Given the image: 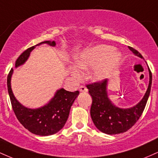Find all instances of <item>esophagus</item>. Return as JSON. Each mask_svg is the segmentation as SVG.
I'll return each mask as SVG.
<instances>
[{
	"label": "esophagus",
	"instance_id": "34e87169",
	"mask_svg": "<svg viewBox=\"0 0 158 158\" xmlns=\"http://www.w3.org/2000/svg\"><path fill=\"white\" fill-rule=\"evenodd\" d=\"M79 91L80 92H87L88 91V89H87V88L84 85H81L80 87H79Z\"/></svg>",
	"mask_w": 158,
	"mask_h": 158
}]
</instances>
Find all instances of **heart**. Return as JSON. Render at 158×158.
Returning a JSON list of instances; mask_svg holds the SVG:
<instances>
[{
    "instance_id": "b5f03b06",
    "label": "heart",
    "mask_w": 158,
    "mask_h": 158,
    "mask_svg": "<svg viewBox=\"0 0 158 158\" xmlns=\"http://www.w3.org/2000/svg\"><path fill=\"white\" fill-rule=\"evenodd\" d=\"M120 52L114 50L110 45L101 44L85 50L76 58L77 68L88 70L93 68L90 78L93 81L106 79L118 66L121 61ZM74 77H79V73L76 68L72 70Z\"/></svg>"
}]
</instances>
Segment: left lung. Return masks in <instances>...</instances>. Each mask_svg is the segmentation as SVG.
Returning <instances> with one entry per match:
<instances>
[{"instance_id": "left-lung-1", "label": "left lung", "mask_w": 158, "mask_h": 158, "mask_svg": "<svg viewBox=\"0 0 158 158\" xmlns=\"http://www.w3.org/2000/svg\"><path fill=\"white\" fill-rule=\"evenodd\" d=\"M129 50L135 56L143 59L139 52L131 47ZM149 72V83L144 97L136 106L130 108L115 106L108 98L107 92L108 79L87 85L88 93L92 97L90 107L91 119L98 129L107 135H117L128 131L142 115L151 91L152 76Z\"/></svg>"}]
</instances>
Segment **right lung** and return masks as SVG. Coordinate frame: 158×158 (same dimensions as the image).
Masks as SVG:
<instances>
[{
    "label": "right lung",
    "instance_id": "obj_1",
    "mask_svg": "<svg viewBox=\"0 0 158 158\" xmlns=\"http://www.w3.org/2000/svg\"><path fill=\"white\" fill-rule=\"evenodd\" d=\"M42 44H48L52 47L56 46L54 41H45L28 48L15 61V68L24 64L32 50L36 46ZM12 73L13 69L12 68L7 77V88L12 109L21 124L36 135L49 136L60 131L68 120L70 108L79 92L78 90L70 92L61 88L56 92L53 98L45 106L34 109L28 108L21 105L12 93L11 88Z\"/></svg>",
    "mask_w": 158,
    "mask_h": 158
}]
</instances>
